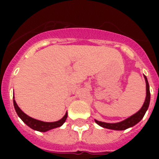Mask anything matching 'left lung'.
Listing matches in <instances>:
<instances>
[{"mask_svg":"<svg viewBox=\"0 0 159 159\" xmlns=\"http://www.w3.org/2000/svg\"><path fill=\"white\" fill-rule=\"evenodd\" d=\"M144 79L146 82V98L145 101L143 102V106L141 107L140 110L134 114L133 116L129 117L125 120H122L118 123H106V122H102V121H98L95 120V122L98 125L102 126L103 128L109 129H113V130H125L126 129L133 127L138 124L139 121L143 119V117L145 115L146 111L148 110V106H149V102H150V92H149V85L147 77L144 76Z\"/></svg>","mask_w":159,"mask_h":159,"instance_id":"1","label":"left lung"}]
</instances>
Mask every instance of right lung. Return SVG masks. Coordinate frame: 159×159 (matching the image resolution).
I'll return each instance as SVG.
<instances>
[{
  "instance_id": "1",
  "label": "right lung",
  "mask_w": 159,
  "mask_h": 159,
  "mask_svg": "<svg viewBox=\"0 0 159 159\" xmlns=\"http://www.w3.org/2000/svg\"><path fill=\"white\" fill-rule=\"evenodd\" d=\"M13 103L16 113H17L19 117L23 120L24 123L26 124L30 128L33 129L34 130L39 131V132H46V131L50 130V129H53L60 127L64 124V122L66 121V119L67 118V112H66L64 116L61 120L55 121V122H44V121L38 120L32 118L30 116H27L25 113H24L23 111L20 110V108L19 107L18 105L16 104V100L14 99V97Z\"/></svg>"
}]
</instances>
